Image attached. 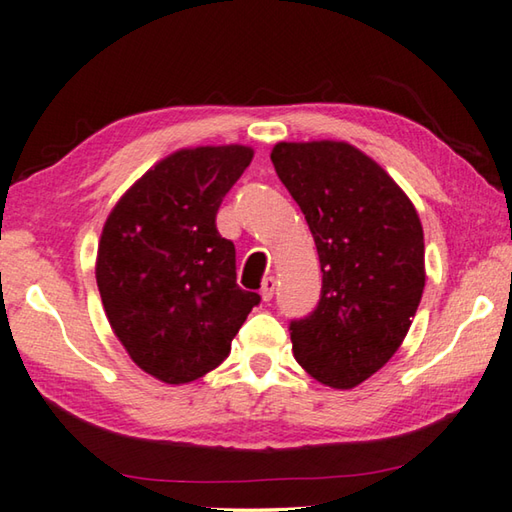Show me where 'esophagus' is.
<instances>
[{
	"mask_svg": "<svg viewBox=\"0 0 512 512\" xmlns=\"http://www.w3.org/2000/svg\"><path fill=\"white\" fill-rule=\"evenodd\" d=\"M274 288H276L274 276H267V279L263 281V288H261V297H263V301H270V299L274 297Z\"/></svg>",
	"mask_w": 512,
	"mask_h": 512,
	"instance_id": "1",
	"label": "esophagus"
}]
</instances>
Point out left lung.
Instances as JSON below:
<instances>
[{
  "label": "left lung",
  "mask_w": 512,
  "mask_h": 512,
  "mask_svg": "<svg viewBox=\"0 0 512 512\" xmlns=\"http://www.w3.org/2000/svg\"><path fill=\"white\" fill-rule=\"evenodd\" d=\"M272 164L324 272L317 310L290 324L294 357L326 387L353 389L409 333L425 290L423 224L387 170L346 141H281Z\"/></svg>",
  "instance_id": "1"
}]
</instances>
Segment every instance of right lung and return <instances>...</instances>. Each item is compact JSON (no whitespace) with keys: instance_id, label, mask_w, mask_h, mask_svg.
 Instances as JSON below:
<instances>
[{"instance_id":"obj_1","label":"right lung","mask_w":512,"mask_h":512,"mask_svg":"<svg viewBox=\"0 0 512 512\" xmlns=\"http://www.w3.org/2000/svg\"><path fill=\"white\" fill-rule=\"evenodd\" d=\"M254 159L229 146L182 148L143 173L105 220L96 283L130 360L166 384L224 362L258 306L236 283V247L215 227L222 197Z\"/></svg>"}]
</instances>
